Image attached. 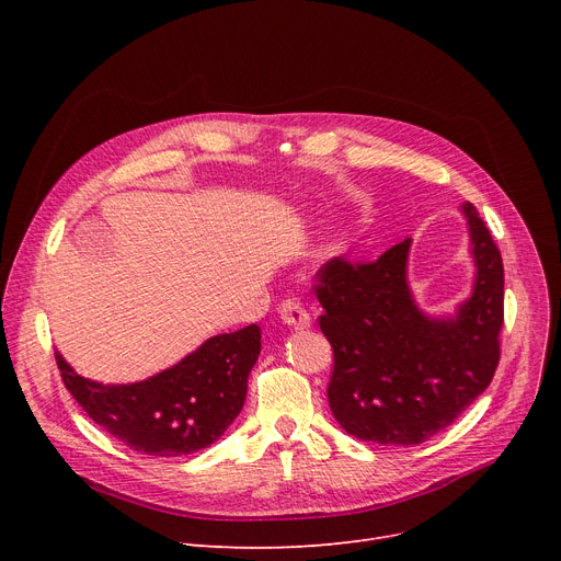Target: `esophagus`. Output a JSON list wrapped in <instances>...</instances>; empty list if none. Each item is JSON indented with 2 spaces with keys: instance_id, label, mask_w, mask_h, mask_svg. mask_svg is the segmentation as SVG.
Listing matches in <instances>:
<instances>
[{
  "instance_id": "1",
  "label": "esophagus",
  "mask_w": 561,
  "mask_h": 561,
  "mask_svg": "<svg viewBox=\"0 0 561 561\" xmlns=\"http://www.w3.org/2000/svg\"><path fill=\"white\" fill-rule=\"evenodd\" d=\"M279 318L286 322V325L290 328H309L311 322V316L309 311L302 307L300 300L296 298H286L282 305H279Z\"/></svg>"
}]
</instances>
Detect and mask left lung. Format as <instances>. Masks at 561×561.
Here are the masks:
<instances>
[{
    "mask_svg": "<svg viewBox=\"0 0 561 561\" xmlns=\"http://www.w3.org/2000/svg\"><path fill=\"white\" fill-rule=\"evenodd\" d=\"M478 277L453 320L419 311L407 286L409 239L375 261L334 256L316 273L320 332L332 345L328 400L339 425L381 446H419L493 379L505 322L503 256L463 204Z\"/></svg>",
    "mask_w": 561,
    "mask_h": 561,
    "instance_id": "1",
    "label": "left lung"
}]
</instances>
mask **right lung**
Segmentation results:
<instances>
[{
  "label": "right lung",
  "mask_w": 561,
  "mask_h": 561,
  "mask_svg": "<svg viewBox=\"0 0 561 561\" xmlns=\"http://www.w3.org/2000/svg\"><path fill=\"white\" fill-rule=\"evenodd\" d=\"M259 352L261 330L248 325L209 339L150 379L123 387L83 379L58 352L54 357L66 389L102 430L136 453L182 457L211 446L241 414Z\"/></svg>",
  "instance_id": "obj_1"
}]
</instances>
